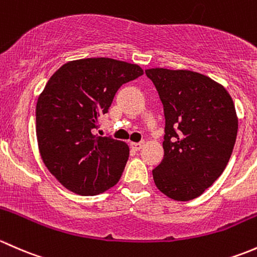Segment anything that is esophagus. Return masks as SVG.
<instances>
[{"instance_id":"34e87169","label":"esophagus","mask_w":257,"mask_h":257,"mask_svg":"<svg viewBox=\"0 0 257 257\" xmlns=\"http://www.w3.org/2000/svg\"><path fill=\"white\" fill-rule=\"evenodd\" d=\"M144 145H145V142H139V144H136V142H131V147L136 151L141 150V148L144 147Z\"/></svg>"}]
</instances>
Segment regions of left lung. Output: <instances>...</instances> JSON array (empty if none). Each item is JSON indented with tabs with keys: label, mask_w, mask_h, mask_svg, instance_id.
<instances>
[{
	"label": "left lung",
	"mask_w": 257,
	"mask_h": 257,
	"mask_svg": "<svg viewBox=\"0 0 257 257\" xmlns=\"http://www.w3.org/2000/svg\"><path fill=\"white\" fill-rule=\"evenodd\" d=\"M163 104L165 156L156 187L179 202L199 197L220 177L234 148L237 116L226 89L190 70L146 69Z\"/></svg>",
	"instance_id": "left-lung-1"
}]
</instances>
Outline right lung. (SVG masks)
Here are the masks:
<instances>
[{
	"mask_svg": "<svg viewBox=\"0 0 257 257\" xmlns=\"http://www.w3.org/2000/svg\"><path fill=\"white\" fill-rule=\"evenodd\" d=\"M142 74L137 64L85 58L65 63L50 76L37 101V141L46 167L70 192L96 195L118 182L128 146L92 132L120 86Z\"/></svg>",
	"mask_w": 257,
	"mask_h": 257,
	"instance_id": "obj_1",
	"label": "right lung"
}]
</instances>
